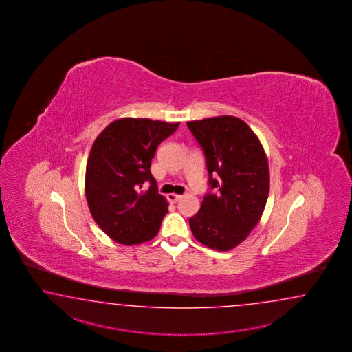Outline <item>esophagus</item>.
Masks as SVG:
<instances>
[{
    "mask_svg": "<svg viewBox=\"0 0 352 352\" xmlns=\"http://www.w3.org/2000/svg\"><path fill=\"white\" fill-rule=\"evenodd\" d=\"M182 197V195H177V194H170L167 195V199H168V201L170 202H177L179 201V199Z\"/></svg>",
    "mask_w": 352,
    "mask_h": 352,
    "instance_id": "esophagus-1",
    "label": "esophagus"
}]
</instances>
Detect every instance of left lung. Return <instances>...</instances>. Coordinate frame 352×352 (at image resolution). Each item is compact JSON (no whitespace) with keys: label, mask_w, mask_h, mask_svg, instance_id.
Instances as JSON below:
<instances>
[{"label":"left lung","mask_w":352,"mask_h":352,"mask_svg":"<svg viewBox=\"0 0 352 352\" xmlns=\"http://www.w3.org/2000/svg\"><path fill=\"white\" fill-rule=\"evenodd\" d=\"M201 146L215 194L188 219L196 240L219 252L238 247L262 217L270 195V167L262 143L244 120L221 116L187 122Z\"/></svg>","instance_id":"1"}]
</instances>
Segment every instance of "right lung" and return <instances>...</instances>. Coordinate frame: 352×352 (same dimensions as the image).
Masks as SVG:
<instances>
[{"instance_id":"obj_1","label":"right lung","mask_w":352,"mask_h":352,"mask_svg":"<svg viewBox=\"0 0 352 352\" xmlns=\"http://www.w3.org/2000/svg\"><path fill=\"white\" fill-rule=\"evenodd\" d=\"M179 123L147 118L112 122L91 146L85 171V196L98 226L120 244L153 239L168 204L158 194L151 162L158 144ZM144 182L151 188L140 190Z\"/></svg>"}]
</instances>
